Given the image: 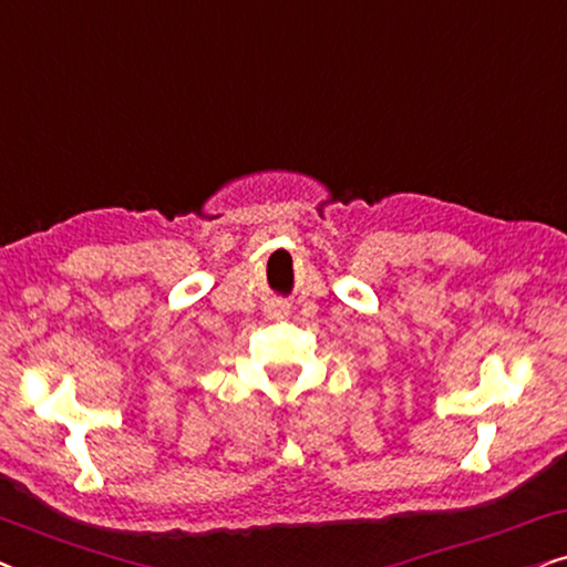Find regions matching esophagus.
Returning a JSON list of instances; mask_svg holds the SVG:
<instances>
[{
	"label": "esophagus",
	"instance_id": "34e87169",
	"mask_svg": "<svg viewBox=\"0 0 567 567\" xmlns=\"http://www.w3.org/2000/svg\"><path fill=\"white\" fill-rule=\"evenodd\" d=\"M276 315H281V309H276Z\"/></svg>",
	"mask_w": 567,
	"mask_h": 567
}]
</instances>
